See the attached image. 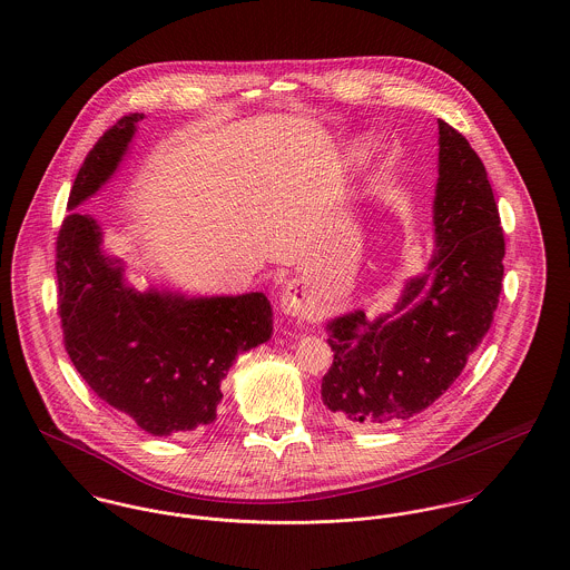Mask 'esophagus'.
I'll return each instance as SVG.
<instances>
[{"label":"esophagus","instance_id":"34e87169","mask_svg":"<svg viewBox=\"0 0 570 570\" xmlns=\"http://www.w3.org/2000/svg\"><path fill=\"white\" fill-rule=\"evenodd\" d=\"M281 307H283V312H285L287 316H294V318H298V321H303V318L309 316V312H312V301H309V296H307L303 283H298V281L287 283V287H285L283 294H281Z\"/></svg>","mask_w":570,"mask_h":570}]
</instances>
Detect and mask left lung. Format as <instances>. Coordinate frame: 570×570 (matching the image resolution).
Here are the masks:
<instances>
[{"instance_id":"obj_1","label":"left lung","mask_w":570,"mask_h":570,"mask_svg":"<svg viewBox=\"0 0 570 570\" xmlns=\"http://www.w3.org/2000/svg\"><path fill=\"white\" fill-rule=\"evenodd\" d=\"M436 249L393 314L331 321L333 364L323 404L348 423L404 421L436 402L479 348L498 307L504 235L485 164L463 134L439 120Z\"/></svg>"}]
</instances>
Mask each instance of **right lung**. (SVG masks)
<instances>
[{
	"mask_svg": "<svg viewBox=\"0 0 570 570\" xmlns=\"http://www.w3.org/2000/svg\"><path fill=\"white\" fill-rule=\"evenodd\" d=\"M142 114L122 116L87 154L72 210L57 237V298L66 351L85 384L149 434L188 432L217 416L222 380L235 357L272 335L261 292L184 298L138 294L100 252V228L75 210L116 170Z\"/></svg>",
	"mask_w": 570,
	"mask_h": 570,
	"instance_id": "right-lung-1",
	"label": "right lung"
}]
</instances>
